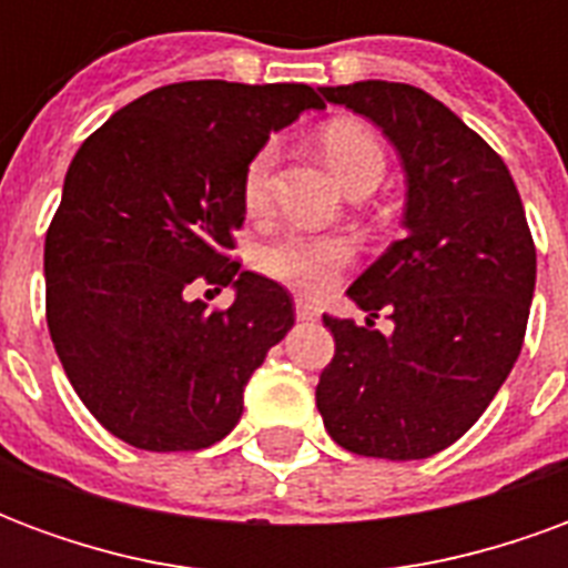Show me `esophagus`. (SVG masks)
<instances>
[{
	"instance_id": "esophagus-1",
	"label": "esophagus",
	"mask_w": 568,
	"mask_h": 568,
	"mask_svg": "<svg viewBox=\"0 0 568 568\" xmlns=\"http://www.w3.org/2000/svg\"><path fill=\"white\" fill-rule=\"evenodd\" d=\"M295 316L301 322H313L316 316H320V307H316L313 301H307V297H297V301H295Z\"/></svg>"
}]
</instances>
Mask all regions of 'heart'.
I'll list each match as a JSON object with an SVG mask.
<instances>
[{
  "label": "heart",
  "instance_id": "1",
  "mask_svg": "<svg viewBox=\"0 0 568 568\" xmlns=\"http://www.w3.org/2000/svg\"><path fill=\"white\" fill-rule=\"evenodd\" d=\"M322 151L332 163L346 191L377 185L386 173V151L381 140L356 121H332L322 128ZM276 166V145L264 142L243 166L240 197L252 215L267 210L271 203V179ZM353 261V243L341 234H304L288 231L264 243L255 252V271L273 283L295 288L304 295H322L332 288L337 273Z\"/></svg>",
  "mask_w": 568,
  "mask_h": 568
}]
</instances>
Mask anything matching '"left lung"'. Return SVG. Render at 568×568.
Wrapping results in <instances>:
<instances>
[{
  "label": "left lung",
  "mask_w": 568,
  "mask_h": 568,
  "mask_svg": "<svg viewBox=\"0 0 568 568\" xmlns=\"http://www.w3.org/2000/svg\"><path fill=\"white\" fill-rule=\"evenodd\" d=\"M386 133L405 163V236L346 295L365 325L322 316L334 358L316 407L344 450L426 459L487 410L524 346L536 243L508 166L444 103L398 81L322 88ZM386 308L396 328H373Z\"/></svg>",
  "instance_id": "1"
}]
</instances>
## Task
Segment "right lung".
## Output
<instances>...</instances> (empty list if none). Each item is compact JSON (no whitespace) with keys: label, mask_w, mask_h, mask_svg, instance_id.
<instances>
[{"label":"right lung","mask_w":568,"mask_h":568,"mask_svg":"<svg viewBox=\"0 0 568 568\" xmlns=\"http://www.w3.org/2000/svg\"><path fill=\"white\" fill-rule=\"evenodd\" d=\"M307 84L179 81L93 130L44 236L48 332L72 389L140 450H203L243 417V389L295 325L283 285L227 252L243 166L301 112ZM194 284H234L227 311Z\"/></svg>","instance_id":"add662e5"}]
</instances>
